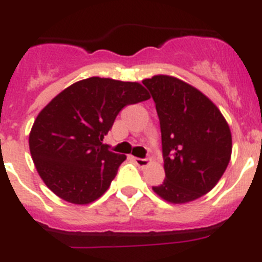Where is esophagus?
<instances>
[{
  "instance_id": "esophagus-1",
  "label": "esophagus",
  "mask_w": 262,
  "mask_h": 262,
  "mask_svg": "<svg viewBox=\"0 0 262 262\" xmlns=\"http://www.w3.org/2000/svg\"><path fill=\"white\" fill-rule=\"evenodd\" d=\"M134 161H135V164L139 168H145L149 164V161L147 159H139V157H134Z\"/></svg>"
}]
</instances>
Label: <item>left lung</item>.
<instances>
[{
  "label": "left lung",
  "instance_id": "1",
  "mask_svg": "<svg viewBox=\"0 0 262 262\" xmlns=\"http://www.w3.org/2000/svg\"><path fill=\"white\" fill-rule=\"evenodd\" d=\"M156 103L165 180L152 190L184 205L209 193L231 160L232 135L226 118L207 96L173 76L143 80Z\"/></svg>",
  "mask_w": 262,
  "mask_h": 262
}]
</instances>
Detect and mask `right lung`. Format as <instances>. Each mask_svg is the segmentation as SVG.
Listing matches in <instances>:
<instances>
[{"label": "right lung", "instance_id": "add662e5", "mask_svg": "<svg viewBox=\"0 0 262 262\" xmlns=\"http://www.w3.org/2000/svg\"><path fill=\"white\" fill-rule=\"evenodd\" d=\"M148 98L139 82L89 77L51 99L29 135L30 154L46 186L73 205L102 196L126 160L108 151L103 138L124 106Z\"/></svg>", "mask_w": 262, "mask_h": 262}]
</instances>
